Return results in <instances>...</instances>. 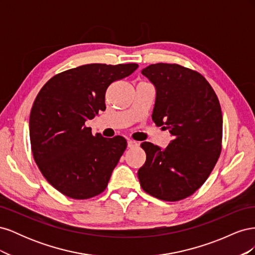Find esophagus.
<instances>
[{
    "mask_svg": "<svg viewBox=\"0 0 255 255\" xmlns=\"http://www.w3.org/2000/svg\"><path fill=\"white\" fill-rule=\"evenodd\" d=\"M138 144H139V143H138L137 141H135V140H128V148H129V149H132V148H135V146H137Z\"/></svg>",
    "mask_w": 255,
    "mask_h": 255,
    "instance_id": "34e87169",
    "label": "esophagus"
}]
</instances>
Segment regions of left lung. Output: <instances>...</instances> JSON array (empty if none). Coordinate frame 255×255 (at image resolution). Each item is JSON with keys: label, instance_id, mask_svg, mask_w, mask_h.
Segmentation results:
<instances>
[{"label": "left lung", "instance_id": "1", "mask_svg": "<svg viewBox=\"0 0 255 255\" xmlns=\"http://www.w3.org/2000/svg\"><path fill=\"white\" fill-rule=\"evenodd\" d=\"M156 88L152 119L173 139L165 149L144 141L145 163L138 170L142 189L164 201H180L202 186L222 149L219 100L204 76L177 64L142 69Z\"/></svg>", "mask_w": 255, "mask_h": 255}]
</instances>
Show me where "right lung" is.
<instances>
[{
	"label": "right lung",
	"instance_id": "add662e5",
	"mask_svg": "<svg viewBox=\"0 0 255 255\" xmlns=\"http://www.w3.org/2000/svg\"><path fill=\"white\" fill-rule=\"evenodd\" d=\"M137 64H89L54 75L37 95L29 116L36 164L66 197L85 200L103 192L127 140L95 136L85 121L105 110L110 85L127 78Z\"/></svg>",
	"mask_w": 255,
	"mask_h": 255
}]
</instances>
